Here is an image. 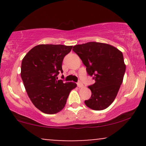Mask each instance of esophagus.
<instances>
[{
    "label": "esophagus",
    "mask_w": 146,
    "mask_h": 146,
    "mask_svg": "<svg viewBox=\"0 0 146 146\" xmlns=\"http://www.w3.org/2000/svg\"><path fill=\"white\" fill-rule=\"evenodd\" d=\"M78 84V86L79 87V88H82V87H84V85H83V84L81 82H78V84Z\"/></svg>",
    "instance_id": "esophagus-1"
}]
</instances>
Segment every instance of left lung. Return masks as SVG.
Wrapping results in <instances>:
<instances>
[{
    "mask_svg": "<svg viewBox=\"0 0 146 146\" xmlns=\"http://www.w3.org/2000/svg\"><path fill=\"white\" fill-rule=\"evenodd\" d=\"M73 51L95 80L88 86L92 94L85 104L95 110L106 109L115 100L123 82L125 71L123 54L115 46L96 42L75 45Z\"/></svg>",
    "mask_w": 146,
    "mask_h": 146,
    "instance_id": "8db88e82",
    "label": "left lung"
}]
</instances>
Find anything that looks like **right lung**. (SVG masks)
<instances>
[{"instance_id":"add662e5","label":"right lung","mask_w":146,"mask_h":146,"mask_svg":"<svg viewBox=\"0 0 146 146\" xmlns=\"http://www.w3.org/2000/svg\"><path fill=\"white\" fill-rule=\"evenodd\" d=\"M73 46L39 44L31 48L23 59L21 78L33 105L42 113L56 114L65 106L74 82L58 80L63 73L64 58Z\"/></svg>"}]
</instances>
